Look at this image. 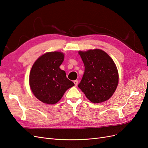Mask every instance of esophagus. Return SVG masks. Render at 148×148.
Listing matches in <instances>:
<instances>
[{
	"mask_svg": "<svg viewBox=\"0 0 148 148\" xmlns=\"http://www.w3.org/2000/svg\"><path fill=\"white\" fill-rule=\"evenodd\" d=\"M73 83H74V84H75V86H77L78 83V80H75V81H73Z\"/></svg>",
	"mask_w": 148,
	"mask_h": 148,
	"instance_id": "1",
	"label": "esophagus"
}]
</instances>
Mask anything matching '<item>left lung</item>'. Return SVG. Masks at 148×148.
Here are the masks:
<instances>
[{
	"mask_svg": "<svg viewBox=\"0 0 148 148\" xmlns=\"http://www.w3.org/2000/svg\"><path fill=\"white\" fill-rule=\"evenodd\" d=\"M79 54L84 64V73L78 88L94 103L108 100L118 84V70L114 61L99 49L79 51Z\"/></svg>",
	"mask_w": 148,
	"mask_h": 148,
	"instance_id": "1",
	"label": "left lung"
}]
</instances>
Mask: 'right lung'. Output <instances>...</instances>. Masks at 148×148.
<instances>
[{"label": "right lung", "mask_w": 148, "mask_h": 148, "mask_svg": "<svg viewBox=\"0 0 148 148\" xmlns=\"http://www.w3.org/2000/svg\"><path fill=\"white\" fill-rule=\"evenodd\" d=\"M64 58V54L60 52L47 53L35 61L30 70V89L34 95L45 103H56L65 91L75 85L59 68Z\"/></svg>", "instance_id": "right-lung-1"}]
</instances>
